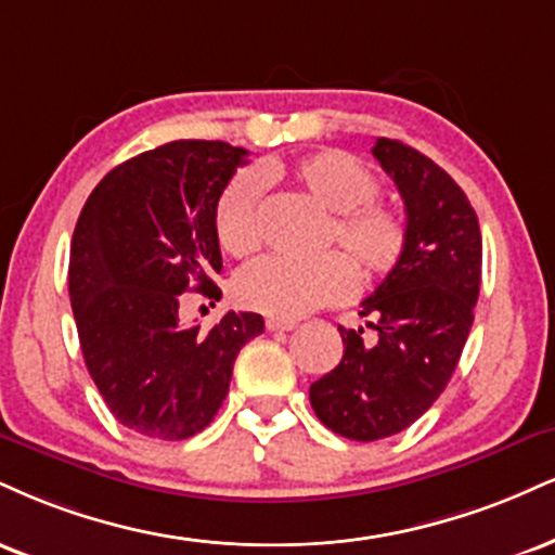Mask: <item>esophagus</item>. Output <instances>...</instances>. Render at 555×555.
<instances>
[{
  "label": "esophagus",
  "mask_w": 555,
  "mask_h": 555,
  "mask_svg": "<svg viewBox=\"0 0 555 555\" xmlns=\"http://www.w3.org/2000/svg\"><path fill=\"white\" fill-rule=\"evenodd\" d=\"M266 328H269L271 333H276V331H292V328H297V320L269 318V320H266Z\"/></svg>",
  "instance_id": "obj_1"
}]
</instances>
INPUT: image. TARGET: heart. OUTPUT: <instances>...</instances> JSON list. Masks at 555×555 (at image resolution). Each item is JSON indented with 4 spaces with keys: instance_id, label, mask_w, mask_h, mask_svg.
Segmentation results:
<instances>
[{
    "instance_id": "heart-1",
    "label": "heart",
    "mask_w": 555,
    "mask_h": 555,
    "mask_svg": "<svg viewBox=\"0 0 555 555\" xmlns=\"http://www.w3.org/2000/svg\"><path fill=\"white\" fill-rule=\"evenodd\" d=\"M286 180L299 196L331 211L320 248L338 245L315 260L263 258L237 276L240 305L271 318H302L323 305L341 302L359 282L390 276L409 250V219L396 204L379 202L377 172L349 152L323 150L271 163L258 172H240L227 183L214 211L219 245L235 258H248L263 245V181Z\"/></svg>"
}]
</instances>
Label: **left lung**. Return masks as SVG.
Wrapping results in <instances>:
<instances>
[{"instance_id":"8db88e82","label":"left lung","mask_w":555,"mask_h":555,"mask_svg":"<svg viewBox=\"0 0 555 555\" xmlns=\"http://www.w3.org/2000/svg\"><path fill=\"white\" fill-rule=\"evenodd\" d=\"M372 155L409 219V250L362 302L364 328H344V359L310 385L331 431L375 442L409 429L442 396L468 341L480 289V227L463 189L429 157L379 137Z\"/></svg>"}]
</instances>
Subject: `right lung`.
<instances>
[{
  "instance_id": "obj_1",
  "label": "right lung",
  "mask_w": 555,
  "mask_h": 555,
  "mask_svg": "<svg viewBox=\"0 0 555 555\" xmlns=\"http://www.w3.org/2000/svg\"><path fill=\"white\" fill-rule=\"evenodd\" d=\"M243 146L180 139L113 168L79 214L69 297L90 377L118 424L189 439L222 409L240 349L263 333L256 312L211 331L180 323L183 292L222 297L214 211Z\"/></svg>"
}]
</instances>
